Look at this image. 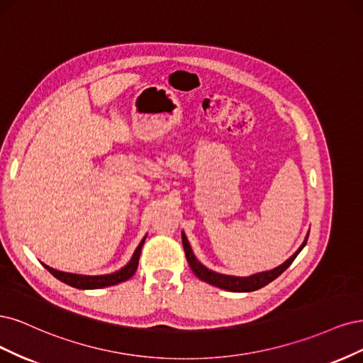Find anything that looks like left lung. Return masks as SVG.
Listing matches in <instances>:
<instances>
[{"mask_svg": "<svg viewBox=\"0 0 363 363\" xmlns=\"http://www.w3.org/2000/svg\"><path fill=\"white\" fill-rule=\"evenodd\" d=\"M308 237H309V232L306 233L305 241L301 242L297 252L292 256H289V258L284 264H280L279 267L273 268V270H267V272H261V273L250 274V276H229V274H221V273L209 270V268H206L194 256V253L191 250V245H190L189 240H186V235L184 233V230H182V245L185 250L186 261H189V265L193 270V273L199 279L203 280V282L213 285V286H217V288H221V289L230 291V292H250V291H256V289L268 285L270 282H273L276 277L282 274L286 268L292 264V261L297 258V255L301 252V249L305 247L308 242Z\"/></svg>", "mask_w": 363, "mask_h": 363, "instance_id": "1", "label": "left lung"}]
</instances>
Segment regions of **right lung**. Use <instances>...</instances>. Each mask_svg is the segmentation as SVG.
I'll return each mask as SVG.
<instances>
[{
	"mask_svg": "<svg viewBox=\"0 0 363 363\" xmlns=\"http://www.w3.org/2000/svg\"><path fill=\"white\" fill-rule=\"evenodd\" d=\"M146 235L145 238L140 241V244L137 245L135 252L133 253L130 262H128L125 267H122L121 270L110 273V274H98V276H89V274H77V273H66V272H60L55 270V268L45 265L43 267L48 270L54 277H57L58 280H62L63 284L74 286L78 289H99V288H105V286H111V285H118L121 282H125V280L130 279L138 267V259H140V253H142V247L145 244Z\"/></svg>",
	"mask_w": 363,
	"mask_h": 363,
	"instance_id": "1",
	"label": "right lung"
}]
</instances>
